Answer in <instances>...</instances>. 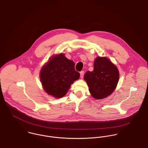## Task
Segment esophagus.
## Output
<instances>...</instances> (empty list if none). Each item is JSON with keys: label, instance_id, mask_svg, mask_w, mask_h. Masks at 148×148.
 Segmentation results:
<instances>
[{"label": "esophagus", "instance_id": "obj_1", "mask_svg": "<svg viewBox=\"0 0 148 148\" xmlns=\"http://www.w3.org/2000/svg\"><path fill=\"white\" fill-rule=\"evenodd\" d=\"M84 71H81L80 72V77L81 78H82L84 77Z\"/></svg>", "mask_w": 148, "mask_h": 148}]
</instances>
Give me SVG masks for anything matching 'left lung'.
I'll return each instance as SVG.
<instances>
[{
  "mask_svg": "<svg viewBox=\"0 0 148 148\" xmlns=\"http://www.w3.org/2000/svg\"><path fill=\"white\" fill-rule=\"evenodd\" d=\"M119 78L117 67L107 58L101 57L95 59L93 70L88 71L84 75L90 93L96 99L110 95L115 89Z\"/></svg>",
  "mask_w": 148,
  "mask_h": 148,
  "instance_id": "8db88e82",
  "label": "left lung"
}]
</instances>
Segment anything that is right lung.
<instances>
[{
    "label": "right lung",
    "mask_w": 148,
    "mask_h": 148,
    "mask_svg": "<svg viewBox=\"0 0 148 148\" xmlns=\"http://www.w3.org/2000/svg\"><path fill=\"white\" fill-rule=\"evenodd\" d=\"M79 77L75 63L63 54L53 56L42 67L40 79L44 90L56 98L66 94L73 82Z\"/></svg>",
    "instance_id": "right-lung-1"
}]
</instances>
